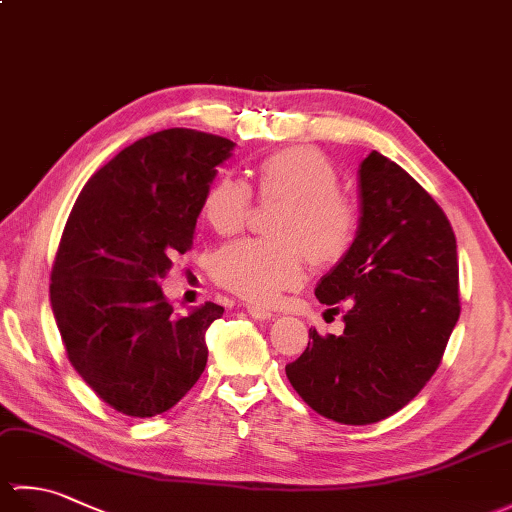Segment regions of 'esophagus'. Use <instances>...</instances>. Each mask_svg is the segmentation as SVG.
Masks as SVG:
<instances>
[{"label": "esophagus", "instance_id": "esophagus-1", "mask_svg": "<svg viewBox=\"0 0 512 512\" xmlns=\"http://www.w3.org/2000/svg\"><path fill=\"white\" fill-rule=\"evenodd\" d=\"M246 312L250 314V317H253V319H259V321H266V319L273 317V312H270L268 308H262V306H248V308H246Z\"/></svg>", "mask_w": 512, "mask_h": 512}]
</instances>
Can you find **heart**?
Listing matches in <instances>:
<instances>
[{
    "label": "heart",
    "instance_id": "b5f03b06",
    "mask_svg": "<svg viewBox=\"0 0 512 512\" xmlns=\"http://www.w3.org/2000/svg\"><path fill=\"white\" fill-rule=\"evenodd\" d=\"M262 202H281L268 233L217 250L211 275L222 288L257 306L303 284L312 266L328 268L350 253L358 231L354 204L339 191V171L317 147L295 145L266 156L255 169ZM253 211L242 180L217 178L204 193L202 215L215 233L235 235Z\"/></svg>",
    "mask_w": 512,
    "mask_h": 512
}]
</instances>
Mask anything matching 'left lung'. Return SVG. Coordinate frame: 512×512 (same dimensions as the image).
Masks as SVG:
<instances>
[{
	"label": "left lung",
	"mask_w": 512,
	"mask_h": 512,
	"mask_svg": "<svg viewBox=\"0 0 512 512\" xmlns=\"http://www.w3.org/2000/svg\"><path fill=\"white\" fill-rule=\"evenodd\" d=\"M358 189L354 244L314 290L325 306L345 301V330H310L286 365L297 394L341 424L385 420L416 398L460 317L458 246L440 204L378 151L361 162Z\"/></svg>",
	"instance_id": "left-lung-1"
}]
</instances>
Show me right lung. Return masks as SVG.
Returning a JSON list of instances; mask_svg holds the SVG:
<instances>
[{
    "label": "right lung",
    "instance_id": "right-lung-1",
    "mask_svg": "<svg viewBox=\"0 0 512 512\" xmlns=\"http://www.w3.org/2000/svg\"><path fill=\"white\" fill-rule=\"evenodd\" d=\"M233 140L162 129L85 184L52 264L50 303L68 361L112 409L151 418L206 367V330L224 308L173 317L158 281L193 246L195 222Z\"/></svg>",
    "mask_w": 512,
    "mask_h": 512
}]
</instances>
